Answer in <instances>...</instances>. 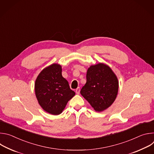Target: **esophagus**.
I'll return each mask as SVG.
<instances>
[{"label":"esophagus","instance_id":"esophagus-1","mask_svg":"<svg viewBox=\"0 0 154 154\" xmlns=\"http://www.w3.org/2000/svg\"><path fill=\"white\" fill-rule=\"evenodd\" d=\"M80 88H79V87H78L75 90V93H76L77 94H79L80 93Z\"/></svg>","mask_w":154,"mask_h":154}]
</instances>
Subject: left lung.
Instances as JSON below:
<instances>
[{"label":"left lung","mask_w":154,"mask_h":154,"mask_svg":"<svg viewBox=\"0 0 154 154\" xmlns=\"http://www.w3.org/2000/svg\"><path fill=\"white\" fill-rule=\"evenodd\" d=\"M119 82L115 74L108 66L99 63L88 69L86 83L80 94L96 112H102L115 100Z\"/></svg>","instance_id":"left-lung-1"}]
</instances>
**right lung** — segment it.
Wrapping results in <instances>:
<instances>
[{
    "instance_id": "obj_1",
    "label": "right lung",
    "mask_w": 154,
    "mask_h": 154,
    "mask_svg": "<svg viewBox=\"0 0 154 154\" xmlns=\"http://www.w3.org/2000/svg\"><path fill=\"white\" fill-rule=\"evenodd\" d=\"M61 66L52 64L44 69L35 81V91L39 104L46 112L58 115L75 94L63 77Z\"/></svg>"
}]
</instances>
